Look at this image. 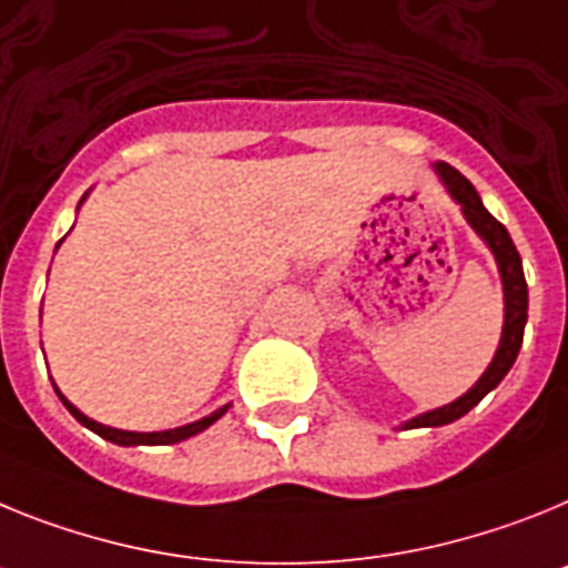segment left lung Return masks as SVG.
Instances as JSON below:
<instances>
[{
	"instance_id": "left-lung-1",
	"label": "left lung",
	"mask_w": 568,
	"mask_h": 568,
	"mask_svg": "<svg viewBox=\"0 0 568 568\" xmlns=\"http://www.w3.org/2000/svg\"><path fill=\"white\" fill-rule=\"evenodd\" d=\"M434 168H437L440 180L446 182L448 194L455 196V200L463 205V214H466L468 225H471V229L486 240V245H489L491 254H495L497 268H500V277H503V297H506V323H503L500 348H497L491 366L486 368V374L477 379L475 386L468 388L460 400L448 403V406L443 408H434V412L420 414V417L408 420L403 428L446 426V423H455L457 417L471 412V408H475L477 403H480L483 397H486V394H489L491 388L506 377V374H509V368L515 366L517 352H520V345H523V328H526V317H529V288H526V277H523L520 254H517L506 225L497 223L495 216L483 209V202L480 196H477L475 185H471V182L457 171V168H452L448 162H437Z\"/></svg>"
}]
</instances>
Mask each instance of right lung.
<instances>
[{"label":"right lung","instance_id":"obj_1","mask_svg":"<svg viewBox=\"0 0 568 568\" xmlns=\"http://www.w3.org/2000/svg\"><path fill=\"white\" fill-rule=\"evenodd\" d=\"M59 394V388H57ZM59 400L65 403L68 412L77 417L79 423L85 428H91V432H97L100 437H105V440L116 443V446H171V443H180V440H189V437H194V434L205 432V428L211 426V423H216L220 417H223L225 412H229V406H223L220 412L209 414V417H202V420L196 423H189V426H180V428H171V432H120V428H111V426H102V423L91 420V417H85V414L79 412L73 403H68L62 394H59Z\"/></svg>","mask_w":568,"mask_h":568}]
</instances>
